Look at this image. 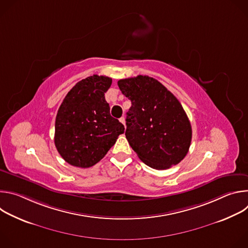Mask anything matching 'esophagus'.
I'll return each mask as SVG.
<instances>
[{
	"label": "esophagus",
	"mask_w": 248,
	"mask_h": 248,
	"mask_svg": "<svg viewBox=\"0 0 248 248\" xmlns=\"http://www.w3.org/2000/svg\"><path fill=\"white\" fill-rule=\"evenodd\" d=\"M120 122H121L124 126H125V120H124V117H122V118L120 119Z\"/></svg>",
	"instance_id": "obj_1"
}]
</instances>
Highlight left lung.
Listing matches in <instances>:
<instances>
[{"label": "left lung", "instance_id": "obj_1", "mask_svg": "<svg viewBox=\"0 0 248 248\" xmlns=\"http://www.w3.org/2000/svg\"><path fill=\"white\" fill-rule=\"evenodd\" d=\"M131 101L125 136L139 159L150 168L166 170L187 154L192 129L180 101L157 79L147 76L118 81Z\"/></svg>", "mask_w": 248, "mask_h": 248}]
</instances>
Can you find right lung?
Returning a JSON list of instances; mask_svg holds the SVG:
<instances>
[{"label":"right lung","instance_id":"1","mask_svg":"<svg viewBox=\"0 0 248 248\" xmlns=\"http://www.w3.org/2000/svg\"><path fill=\"white\" fill-rule=\"evenodd\" d=\"M112 78L88 77L78 82L61 104L55 124V145L69 165L89 168L116 143L124 126L110 114L105 93Z\"/></svg>","mask_w":248,"mask_h":248}]
</instances>
